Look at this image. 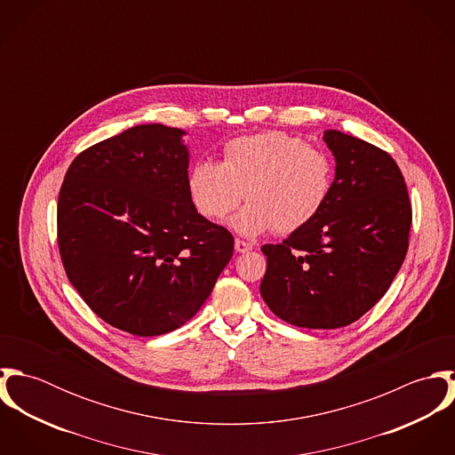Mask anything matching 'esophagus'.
I'll use <instances>...</instances> for the list:
<instances>
[{"label":"esophagus","instance_id":"1","mask_svg":"<svg viewBox=\"0 0 455 455\" xmlns=\"http://www.w3.org/2000/svg\"><path fill=\"white\" fill-rule=\"evenodd\" d=\"M235 251L240 252V254H245V252L252 251V245H251L249 242H243V240L236 238V240H235Z\"/></svg>","mask_w":455,"mask_h":455}]
</instances>
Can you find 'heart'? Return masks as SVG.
<instances>
[{
  "label": "heart",
  "mask_w": 455,
  "mask_h": 455,
  "mask_svg": "<svg viewBox=\"0 0 455 455\" xmlns=\"http://www.w3.org/2000/svg\"><path fill=\"white\" fill-rule=\"evenodd\" d=\"M332 182L334 164L324 150L282 131L231 140L222 163L197 161L188 179L197 212L210 220L228 217L245 193L249 204L231 220L242 235L303 229L324 208Z\"/></svg>",
  "instance_id": "heart-1"
}]
</instances>
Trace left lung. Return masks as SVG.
Returning <instances> with one entry per match:
<instances>
[{"mask_svg": "<svg viewBox=\"0 0 455 455\" xmlns=\"http://www.w3.org/2000/svg\"><path fill=\"white\" fill-rule=\"evenodd\" d=\"M336 161L321 213L278 245H262L260 296L282 321L308 329L355 323L387 292L411 226L404 179L389 154L364 140L327 130Z\"/></svg>", "mask_w": 455, "mask_h": 455, "instance_id": "8db88e82", "label": "left lung"}]
</instances>
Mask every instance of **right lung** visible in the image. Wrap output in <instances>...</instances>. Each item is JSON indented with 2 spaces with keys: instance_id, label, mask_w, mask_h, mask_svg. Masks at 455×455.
Here are the masks:
<instances>
[{
  "instance_id": "add662e5",
  "label": "right lung",
  "mask_w": 455,
  "mask_h": 455,
  "mask_svg": "<svg viewBox=\"0 0 455 455\" xmlns=\"http://www.w3.org/2000/svg\"><path fill=\"white\" fill-rule=\"evenodd\" d=\"M186 131L141 124L80 152L58 199L68 280L107 324L157 336L186 324L233 258V235L197 213Z\"/></svg>"
}]
</instances>
